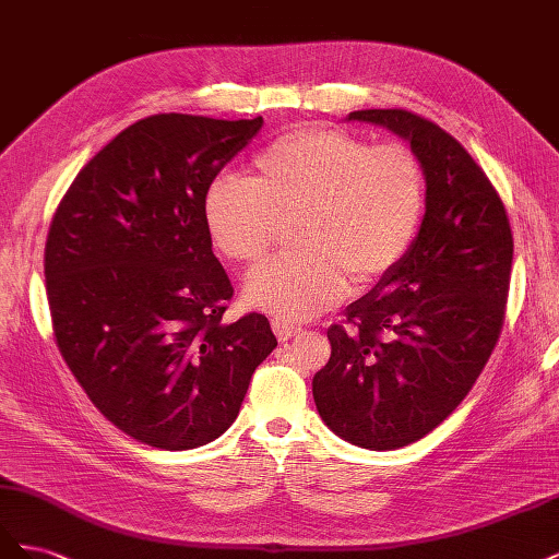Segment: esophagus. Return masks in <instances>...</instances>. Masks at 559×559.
<instances>
[{"instance_id":"34e87169","label":"esophagus","mask_w":559,"mask_h":559,"mask_svg":"<svg viewBox=\"0 0 559 559\" xmlns=\"http://www.w3.org/2000/svg\"><path fill=\"white\" fill-rule=\"evenodd\" d=\"M273 331H275V335L280 337L282 343H286V341H292V337H296V335H300L302 331H300V326H292V324H282V321H273Z\"/></svg>"}]
</instances>
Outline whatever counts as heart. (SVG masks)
Returning <instances> with one entry per match:
<instances>
[{"mask_svg": "<svg viewBox=\"0 0 559 559\" xmlns=\"http://www.w3.org/2000/svg\"><path fill=\"white\" fill-rule=\"evenodd\" d=\"M425 210V167L408 146L300 128L270 144L249 179H214L202 216L212 245L249 265L298 224L296 257L259 267L242 289L251 308L294 324L337 306L349 282L368 289L392 275Z\"/></svg>", "mask_w": 559, "mask_h": 559, "instance_id": "1", "label": "heart"}]
</instances>
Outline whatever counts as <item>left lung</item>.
<instances>
[{"instance_id": "1", "label": "left lung", "mask_w": 559, "mask_h": 559, "mask_svg": "<svg viewBox=\"0 0 559 559\" xmlns=\"http://www.w3.org/2000/svg\"><path fill=\"white\" fill-rule=\"evenodd\" d=\"M345 121L411 144L427 210L408 257L347 306L354 329H329L331 359L312 396L343 441L396 450L441 425L483 373L503 324L513 235L495 186L443 128L403 109H361Z\"/></svg>"}]
</instances>
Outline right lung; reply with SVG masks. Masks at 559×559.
Returning a JSON list of instances; mask_svg holds the SVG:
<instances>
[{"instance_id":"add662e5","label":"right lung","mask_w":559,"mask_h":559,"mask_svg":"<svg viewBox=\"0 0 559 559\" xmlns=\"http://www.w3.org/2000/svg\"><path fill=\"white\" fill-rule=\"evenodd\" d=\"M261 126L142 118L83 167L50 224L44 275L62 359L95 408L151 448L222 436L277 347L265 314L222 321L233 286L202 216L214 177Z\"/></svg>"}]
</instances>
